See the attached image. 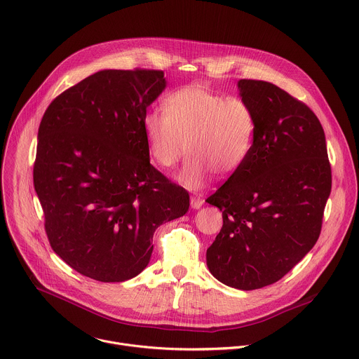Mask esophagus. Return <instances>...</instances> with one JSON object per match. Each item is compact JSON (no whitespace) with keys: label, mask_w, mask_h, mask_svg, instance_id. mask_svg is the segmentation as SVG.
<instances>
[{"label":"esophagus","mask_w":359,"mask_h":359,"mask_svg":"<svg viewBox=\"0 0 359 359\" xmlns=\"http://www.w3.org/2000/svg\"><path fill=\"white\" fill-rule=\"evenodd\" d=\"M203 204H204V200H203L201 197H198V196H191V198H190V205H191L193 210L201 208Z\"/></svg>","instance_id":"esophagus-1"}]
</instances>
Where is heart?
I'll return each instance as SVG.
<instances>
[{
  "label": "heart",
  "mask_w": 359,
  "mask_h": 359,
  "mask_svg": "<svg viewBox=\"0 0 359 359\" xmlns=\"http://www.w3.org/2000/svg\"><path fill=\"white\" fill-rule=\"evenodd\" d=\"M256 114L242 97L191 85L165 99V110L144 117L148 148L162 168L175 166L186 151L189 161L180 180L190 189L205 183L211 172L233 175L249 158L256 134Z\"/></svg>",
  "instance_id": "heart-1"
}]
</instances>
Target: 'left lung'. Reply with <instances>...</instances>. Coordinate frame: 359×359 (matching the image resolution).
Returning a JSON list of instances; mask_svg holds the SVG:
<instances>
[{
    "mask_svg": "<svg viewBox=\"0 0 359 359\" xmlns=\"http://www.w3.org/2000/svg\"><path fill=\"white\" fill-rule=\"evenodd\" d=\"M238 88L257 127L246 162L207 198L224 219L207 266L222 284L252 291L281 280L318 242L332 168L323 127L305 103L266 81Z\"/></svg>",
    "mask_w": 359,
    "mask_h": 359,
    "instance_id": "8db88e82",
    "label": "left lung"
}]
</instances>
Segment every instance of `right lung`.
Segmentation results:
<instances>
[{"instance_id":"add662e5","label":"right lung","mask_w":359,"mask_h":359,"mask_svg":"<svg viewBox=\"0 0 359 359\" xmlns=\"http://www.w3.org/2000/svg\"><path fill=\"white\" fill-rule=\"evenodd\" d=\"M165 88L163 71H97L58 95L40 121L33 184L44 229L85 277L138 276L156 228L189 211V193L149 163L144 117Z\"/></svg>"}]
</instances>
